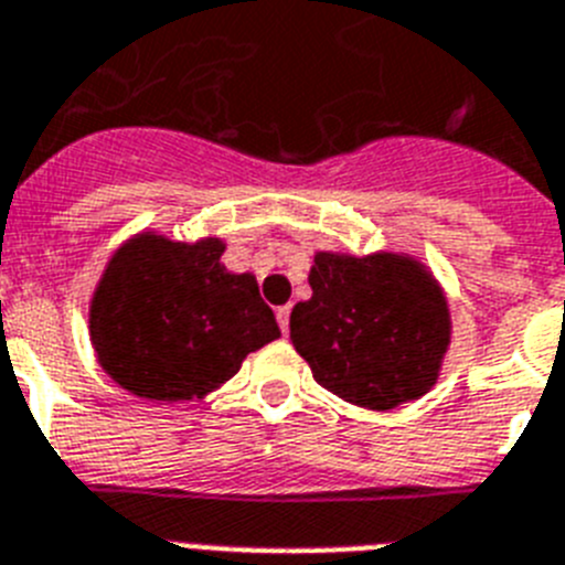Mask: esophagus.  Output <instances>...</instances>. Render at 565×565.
I'll list each match as a JSON object with an SVG mask.
<instances>
[{
	"label": "esophagus",
	"instance_id": "obj_1",
	"mask_svg": "<svg viewBox=\"0 0 565 565\" xmlns=\"http://www.w3.org/2000/svg\"><path fill=\"white\" fill-rule=\"evenodd\" d=\"M288 320H291V306L277 308V322H279V329H282V334H288Z\"/></svg>",
	"mask_w": 565,
	"mask_h": 565
}]
</instances>
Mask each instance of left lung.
I'll list each match as a JSON object with an SVG mask.
<instances>
[{"label":"left lung","mask_w":565,"mask_h":565,"mask_svg":"<svg viewBox=\"0 0 565 565\" xmlns=\"http://www.w3.org/2000/svg\"><path fill=\"white\" fill-rule=\"evenodd\" d=\"M311 300L291 311V342L317 383L354 406L388 412L440 377L448 302L426 265L403 254H315Z\"/></svg>","instance_id":"left-lung-1"}]
</instances>
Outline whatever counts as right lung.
<instances>
[{"instance_id":"right-lung-1","label":"right lung","mask_w":565,"mask_h":565,"mask_svg":"<svg viewBox=\"0 0 565 565\" xmlns=\"http://www.w3.org/2000/svg\"><path fill=\"white\" fill-rule=\"evenodd\" d=\"M225 243L137 234L110 257L90 300L99 365L145 399H200L279 337L257 279L220 263Z\"/></svg>"}]
</instances>
